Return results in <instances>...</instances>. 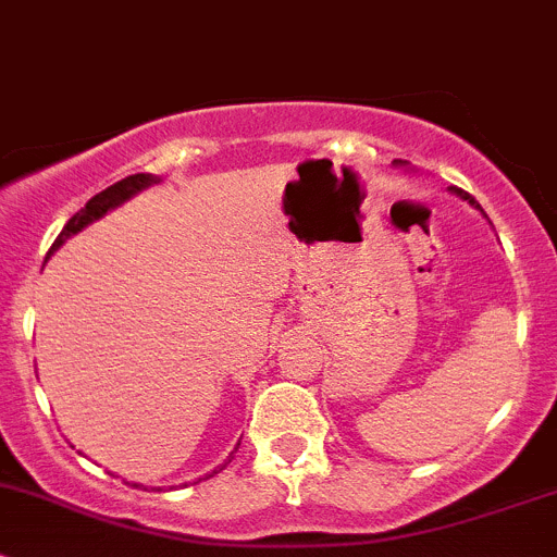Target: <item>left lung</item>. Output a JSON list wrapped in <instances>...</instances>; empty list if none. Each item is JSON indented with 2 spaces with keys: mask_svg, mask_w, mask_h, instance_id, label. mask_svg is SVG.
Wrapping results in <instances>:
<instances>
[{
  "mask_svg": "<svg viewBox=\"0 0 557 557\" xmlns=\"http://www.w3.org/2000/svg\"><path fill=\"white\" fill-rule=\"evenodd\" d=\"M393 164H396V166H401V164H404V161H398V159H396V161H393ZM450 190H453V194H458V196H460V199H463V201H469V205H471V207H476V210H480V212H482V207H480V205H476V201H474V199H471V196H469V194H466V190H460V188H450Z\"/></svg>",
  "mask_w": 557,
  "mask_h": 557,
  "instance_id": "left-lung-1",
  "label": "left lung"
}]
</instances>
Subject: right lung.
Instances as JSON below:
<instances>
[{
	"label": "right lung",
	"mask_w": 557,
	"mask_h": 557,
	"mask_svg": "<svg viewBox=\"0 0 557 557\" xmlns=\"http://www.w3.org/2000/svg\"><path fill=\"white\" fill-rule=\"evenodd\" d=\"M153 183H159V177H153V174H128V177H123L121 183L110 185V188H104L102 194H97L94 199H88V205L83 207L81 212H75V215L66 221V226L61 228V234L55 237V243H53V247H50V252L59 250V247L64 245L66 239L75 237L77 232H83L88 223L99 221V218L107 215V212L115 210V207H121L123 201H128L134 194H139V190H145L148 185H153ZM50 252H48V256H50ZM232 458H234V453L228 455L226 463H232ZM226 463H223V466H226ZM223 466H221V469H223ZM221 469H215L212 474H218ZM212 474H207V476H212Z\"/></svg>",
	"instance_id": "add662e5"
}]
</instances>
